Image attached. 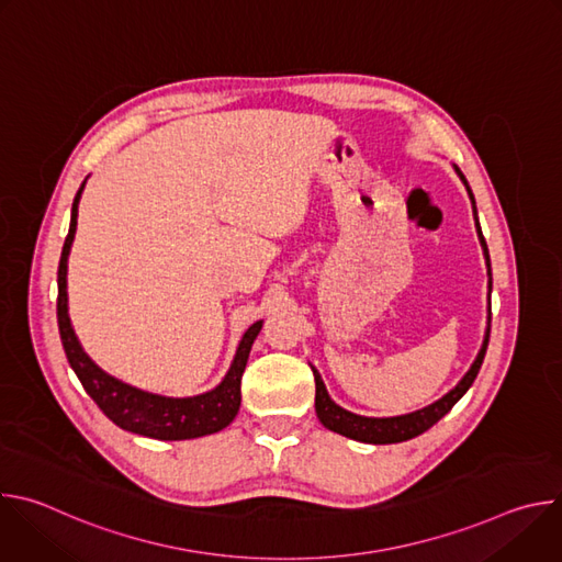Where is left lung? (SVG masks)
<instances>
[{"instance_id": "8db88e82", "label": "left lung", "mask_w": 562, "mask_h": 562, "mask_svg": "<svg viewBox=\"0 0 562 562\" xmlns=\"http://www.w3.org/2000/svg\"><path fill=\"white\" fill-rule=\"evenodd\" d=\"M456 171H458L460 180L464 182V187L469 191V198L473 202V193H471L464 176L460 173V169H456ZM473 215H475V202H473ZM475 224H477V217H475ZM477 235H480V245H483V249H485V258H487V267H490V251H487V243H485V237H483V231H480V224H477ZM490 276H492V269H490ZM490 289H492V280H490ZM487 345H490V327H487V334H485L483 349H480V353L473 360L471 369L456 384V389H451L447 395H442L438 400V403H434V405H429V407H425L420 412H414V414H407V416H395V418H364V416H356V414L338 407L334 400L329 397L323 378H319V373L313 369V378H315V414H317L319 423H323L327 429H331L336 434H342L347 438L360 440V442L391 445V442L412 440V438L425 434L429 427H434L445 414H449L451 407L467 393V389L473 384V380H475V375L480 371V364H483V360H485Z\"/></svg>"}]
</instances>
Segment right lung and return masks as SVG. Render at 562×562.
Masks as SVG:
<instances>
[{
    "mask_svg": "<svg viewBox=\"0 0 562 562\" xmlns=\"http://www.w3.org/2000/svg\"><path fill=\"white\" fill-rule=\"evenodd\" d=\"M82 191H85V184L79 187L72 200L70 228L66 235V243L59 258V271H57V325H59L64 353L75 375L79 378V382H82L85 391L93 397V403L104 412V416L126 431H133L146 438H157V440H189V438H200V436H209L224 429L239 409V400H243L239 384H243V373L249 360V351L256 336L262 329V323H256L254 327H249L243 342L237 347L235 360L226 378L222 380L220 386H215L209 393H202L195 397H162V395H153V393L133 389L106 375L82 351V347H79L75 331L70 327L68 304H66V260L75 237L77 204Z\"/></svg>",
    "mask_w": 562,
    "mask_h": 562,
    "instance_id": "obj_1",
    "label": "right lung"
}]
</instances>
